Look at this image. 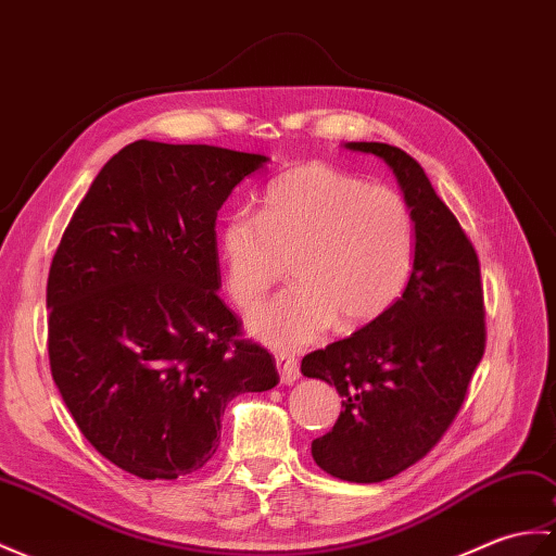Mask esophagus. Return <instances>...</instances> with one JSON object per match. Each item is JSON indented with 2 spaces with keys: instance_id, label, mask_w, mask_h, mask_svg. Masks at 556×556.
<instances>
[{
  "instance_id": "34e87169",
  "label": "esophagus",
  "mask_w": 556,
  "mask_h": 556,
  "mask_svg": "<svg viewBox=\"0 0 556 556\" xmlns=\"http://www.w3.org/2000/svg\"><path fill=\"white\" fill-rule=\"evenodd\" d=\"M275 363H277V371H279L281 383H293L295 379L301 377L299 359H295L293 355H289V353H277Z\"/></svg>"
}]
</instances>
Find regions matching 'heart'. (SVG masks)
I'll return each mask as SVG.
<instances>
[{
  "instance_id": "obj_1",
  "label": "heart",
  "mask_w": 556,
  "mask_h": 556,
  "mask_svg": "<svg viewBox=\"0 0 556 556\" xmlns=\"http://www.w3.org/2000/svg\"><path fill=\"white\" fill-rule=\"evenodd\" d=\"M217 257L241 309L261 303L291 261L295 287L255 309L249 329L279 351H299L337 321L357 329L397 301L412 273L415 223L393 189L305 163L265 187L261 215L223 219Z\"/></svg>"
}]
</instances>
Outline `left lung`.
<instances>
[{
  "mask_svg": "<svg viewBox=\"0 0 556 556\" xmlns=\"http://www.w3.org/2000/svg\"><path fill=\"white\" fill-rule=\"evenodd\" d=\"M391 167L415 223L403 295L351 337L303 357L307 379L337 386L341 415L313 441L319 469L351 483L393 479L441 441L485 351L481 267L424 167L381 141H348Z\"/></svg>",
  "mask_w": 556,
  "mask_h": 556,
  "instance_id": "obj_1",
  "label": "left lung"
}]
</instances>
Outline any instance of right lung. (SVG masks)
Listing matches in <instances>:
<instances>
[{
  "label": "right lung",
  "instance_id": "1",
  "mask_svg": "<svg viewBox=\"0 0 556 556\" xmlns=\"http://www.w3.org/2000/svg\"><path fill=\"white\" fill-rule=\"evenodd\" d=\"M261 153L139 139L101 167L49 267V367L89 443L147 481L201 469L241 393L275 389L219 301L217 211Z\"/></svg>",
  "mask_w": 556,
  "mask_h": 556
}]
</instances>
